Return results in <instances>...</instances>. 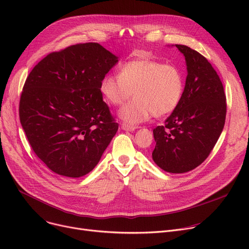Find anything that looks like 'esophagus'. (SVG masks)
Listing matches in <instances>:
<instances>
[{
  "label": "esophagus",
  "mask_w": 249,
  "mask_h": 249,
  "mask_svg": "<svg viewBox=\"0 0 249 249\" xmlns=\"http://www.w3.org/2000/svg\"><path fill=\"white\" fill-rule=\"evenodd\" d=\"M121 128L123 130H126V131H134L135 129H137V126H133V125H130V124H127V123H123L121 125Z\"/></svg>",
  "instance_id": "obj_1"
}]
</instances>
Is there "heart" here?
Returning <instances> with one entry per match:
<instances>
[{
    "instance_id": "b5f03b06",
    "label": "heart",
    "mask_w": 249,
    "mask_h": 249,
    "mask_svg": "<svg viewBox=\"0 0 249 249\" xmlns=\"http://www.w3.org/2000/svg\"><path fill=\"white\" fill-rule=\"evenodd\" d=\"M103 97L113 106H120L135 97L119 111V117L130 125L162 117L174 112L185 90V78L175 65L150 58L123 64L119 75H106L101 84Z\"/></svg>"
}]
</instances>
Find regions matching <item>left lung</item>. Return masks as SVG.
Returning <instances> with one entry per match:
<instances>
[{
  "instance_id": "left-lung-1",
  "label": "left lung",
  "mask_w": 249,
  "mask_h": 249,
  "mask_svg": "<svg viewBox=\"0 0 249 249\" xmlns=\"http://www.w3.org/2000/svg\"><path fill=\"white\" fill-rule=\"evenodd\" d=\"M188 75L177 109L153 129L152 160L163 171L182 174L199 166L213 150L226 118V96L219 75L198 51L176 44Z\"/></svg>"
}]
</instances>
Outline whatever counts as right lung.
Listing matches in <instances>:
<instances>
[{
    "instance_id": "right-lung-1",
    "label": "right lung",
    "mask_w": 249,
    "mask_h": 249,
    "mask_svg": "<svg viewBox=\"0 0 249 249\" xmlns=\"http://www.w3.org/2000/svg\"><path fill=\"white\" fill-rule=\"evenodd\" d=\"M118 56L96 42L51 52L26 78L20 122L52 172L80 178L98 164L118 130L100 84Z\"/></svg>"
}]
</instances>
